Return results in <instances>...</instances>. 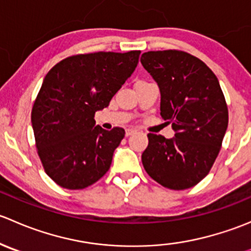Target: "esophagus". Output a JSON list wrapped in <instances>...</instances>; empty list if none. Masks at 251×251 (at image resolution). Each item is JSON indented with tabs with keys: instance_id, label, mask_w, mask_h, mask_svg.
<instances>
[{
	"instance_id": "1",
	"label": "esophagus",
	"mask_w": 251,
	"mask_h": 251,
	"mask_svg": "<svg viewBox=\"0 0 251 251\" xmlns=\"http://www.w3.org/2000/svg\"><path fill=\"white\" fill-rule=\"evenodd\" d=\"M133 133H136V130H133V128H127V130H126V132H125V135L126 136H131V135H133Z\"/></svg>"
}]
</instances>
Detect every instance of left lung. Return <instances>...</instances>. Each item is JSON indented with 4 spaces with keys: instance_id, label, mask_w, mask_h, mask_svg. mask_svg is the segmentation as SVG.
<instances>
[{
    "instance_id": "8db88e82",
    "label": "left lung",
    "mask_w": 251,
    "mask_h": 251,
    "mask_svg": "<svg viewBox=\"0 0 251 251\" xmlns=\"http://www.w3.org/2000/svg\"><path fill=\"white\" fill-rule=\"evenodd\" d=\"M141 63L160 91V115L174 138L148 133L142 154L147 174L166 188L181 191L201 181L221 149L228 109L209 67L182 50H151Z\"/></svg>"
}]
</instances>
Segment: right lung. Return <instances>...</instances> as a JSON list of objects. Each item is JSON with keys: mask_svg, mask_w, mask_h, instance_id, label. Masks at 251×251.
Masks as SVG:
<instances>
[{"mask_svg": "<svg viewBox=\"0 0 251 251\" xmlns=\"http://www.w3.org/2000/svg\"><path fill=\"white\" fill-rule=\"evenodd\" d=\"M140 50L97 52L65 58L44 78L31 111L37 153L45 171L67 189H82L109 170L125 130L96 125V111L132 75Z\"/></svg>", "mask_w": 251, "mask_h": 251, "instance_id": "right-lung-1", "label": "right lung"}]
</instances>
